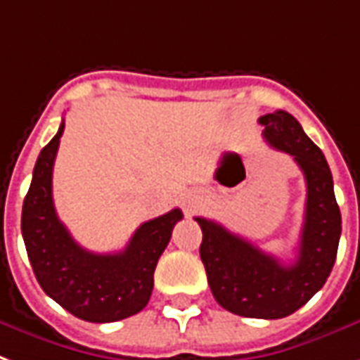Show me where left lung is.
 <instances>
[{
	"mask_svg": "<svg viewBox=\"0 0 360 360\" xmlns=\"http://www.w3.org/2000/svg\"><path fill=\"white\" fill-rule=\"evenodd\" d=\"M264 139L295 158L306 179V213L295 262L260 251L223 224L196 217L202 229L200 257L215 300L232 314L281 319L302 308L333 271L342 234V215L325 155L287 111L260 117Z\"/></svg>",
	"mask_w": 360,
	"mask_h": 360,
	"instance_id": "1",
	"label": "left lung"
}]
</instances>
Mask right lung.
Instances as JSON below:
<instances>
[{
  "label": "right lung",
  "instance_id": "add662e5",
  "mask_svg": "<svg viewBox=\"0 0 360 360\" xmlns=\"http://www.w3.org/2000/svg\"><path fill=\"white\" fill-rule=\"evenodd\" d=\"M58 134L37 156L32 185L22 205V238L41 289L82 321L113 323L141 311L153 292L156 262L168 247L181 210L147 221L120 253L82 249L60 223L52 202V168Z\"/></svg>",
  "mask_w": 360,
  "mask_h": 360
}]
</instances>
